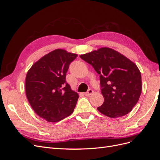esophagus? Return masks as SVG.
<instances>
[{
	"label": "esophagus",
	"instance_id": "obj_1",
	"mask_svg": "<svg viewBox=\"0 0 160 160\" xmlns=\"http://www.w3.org/2000/svg\"><path fill=\"white\" fill-rule=\"evenodd\" d=\"M93 93V91L92 89H89L88 91L86 92V93H85V96H90L92 93Z\"/></svg>",
	"mask_w": 160,
	"mask_h": 160
}]
</instances>
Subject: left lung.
I'll list each match as a JSON object with an SVG mask.
<instances>
[{
    "instance_id": "8db88e82",
    "label": "left lung",
    "mask_w": 160,
    "mask_h": 160,
    "mask_svg": "<svg viewBox=\"0 0 160 160\" xmlns=\"http://www.w3.org/2000/svg\"><path fill=\"white\" fill-rule=\"evenodd\" d=\"M100 75L104 102L98 108L111 118L129 113L142 93V76L137 65L127 57L108 47L81 55Z\"/></svg>"
}]
</instances>
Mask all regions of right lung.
Returning a JSON list of instances; mask_svg holds the SVG:
<instances>
[{"mask_svg": "<svg viewBox=\"0 0 160 160\" xmlns=\"http://www.w3.org/2000/svg\"><path fill=\"white\" fill-rule=\"evenodd\" d=\"M77 54L55 49L27 72L26 95L35 112L49 122H58L73 111L79 95L66 82V73Z\"/></svg>", "mask_w": 160, "mask_h": 160, "instance_id": "obj_1", "label": "right lung"}]
</instances>
